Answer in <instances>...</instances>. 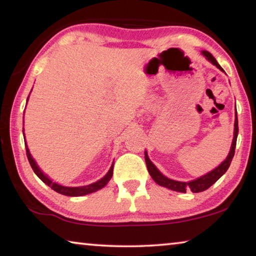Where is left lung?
<instances>
[{
    "mask_svg": "<svg viewBox=\"0 0 256 256\" xmlns=\"http://www.w3.org/2000/svg\"><path fill=\"white\" fill-rule=\"evenodd\" d=\"M202 54L206 56V58L208 60L216 66L219 70H222V68L219 66V63L216 62V58L211 55V53L206 50H203ZM234 138H232V148L229 154L227 156V158L224 160V162L219 164L218 167L214 168V170H211L208 174L203 175L198 178L190 180V182H178V180H170L162 175V172L158 170V168L154 166V164L151 162V160L148 157V154L146 151H144V159H146V168H148V172L150 176L152 177V180L160 186H164V188H167L172 190H176V192H182L185 193L186 190H190L193 193H198V192H203L210 188L211 185H214L216 180H218L220 177H222L224 172H227V170L230 166V162L232 160L234 154H235V148H236V141H237V136H238V120H237V112H236V118H235V124H234Z\"/></svg>",
    "mask_w": 256,
    "mask_h": 256,
    "instance_id": "left-lung-1",
    "label": "left lung"
}]
</instances>
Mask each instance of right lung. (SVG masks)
<instances>
[{
    "instance_id": "obj_1",
    "label": "right lung",
    "mask_w": 256,
    "mask_h": 256,
    "mask_svg": "<svg viewBox=\"0 0 256 256\" xmlns=\"http://www.w3.org/2000/svg\"><path fill=\"white\" fill-rule=\"evenodd\" d=\"M29 98V97H28ZM28 102V99H27ZM26 144V152H27V157L29 160V164L30 166H32V170L34 172V174H36L44 182L46 185L50 186L52 188H53L55 192H58L60 194H63V196H86V194H90V193H94L96 192V190L102 188L104 186H105L108 182L110 180L112 176V168H114V164H112V167L110 168V170H108L107 174L102 177V180H99L97 182H94L92 184H89V185H86V186H78V188H68V186H63V185H60L58 183H55L52 180H50V177L45 175L44 172H42V170L40 167H38V164L34 162V158L32 157V154L29 152V149L27 146V144L24 142Z\"/></svg>"
}]
</instances>
